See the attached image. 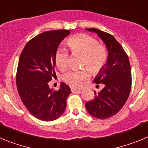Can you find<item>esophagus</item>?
Instances as JSON below:
<instances>
[{
	"label": "esophagus",
	"mask_w": 148,
	"mask_h": 148,
	"mask_svg": "<svg viewBox=\"0 0 148 148\" xmlns=\"http://www.w3.org/2000/svg\"><path fill=\"white\" fill-rule=\"evenodd\" d=\"M71 90H72V92H80L81 89L75 88V87H71Z\"/></svg>",
	"instance_id": "34e87169"
}]
</instances>
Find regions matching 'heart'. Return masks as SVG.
I'll use <instances>...</instances> for the list:
<instances>
[{
  "label": "heart",
  "mask_w": 148,
  "mask_h": 148,
  "mask_svg": "<svg viewBox=\"0 0 148 148\" xmlns=\"http://www.w3.org/2000/svg\"><path fill=\"white\" fill-rule=\"evenodd\" d=\"M67 44L73 53L83 55L82 67L88 68L92 73H98L102 70L108 59V51L103 45L92 36L81 34L72 37L67 40ZM69 53L65 48H58L56 51L55 61L60 70H65L69 66ZM90 78L87 69L71 70L66 73L63 79L66 83L74 87H80L84 82Z\"/></svg>",
  "instance_id": "obj_1"
}]
</instances>
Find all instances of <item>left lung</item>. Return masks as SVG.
I'll return each mask as SVG.
<instances>
[{"label": "left lung", "mask_w": 148, "mask_h": 148, "mask_svg": "<svg viewBox=\"0 0 148 148\" xmlns=\"http://www.w3.org/2000/svg\"><path fill=\"white\" fill-rule=\"evenodd\" d=\"M95 32L108 49V60L103 69L94 78L96 84H104L99 92L94 91L95 99L85 104L91 116L99 119L110 118L122 108L131 89V70L127 55L113 35L94 28L86 29Z\"/></svg>", "instance_id": "obj_1"}]
</instances>
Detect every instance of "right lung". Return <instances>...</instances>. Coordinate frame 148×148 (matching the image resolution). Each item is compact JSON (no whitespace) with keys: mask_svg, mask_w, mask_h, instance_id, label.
Listing matches in <instances>:
<instances>
[{"mask_svg":"<svg viewBox=\"0 0 148 148\" xmlns=\"http://www.w3.org/2000/svg\"><path fill=\"white\" fill-rule=\"evenodd\" d=\"M70 30L40 33L29 41L19 58L16 74L18 92L22 102L35 118L45 121L58 119L64 113L70 87L61 83L58 90L49 88L54 75L56 51Z\"/></svg>","mask_w":148,"mask_h":148,"instance_id":"obj_1","label":"right lung"}]
</instances>
